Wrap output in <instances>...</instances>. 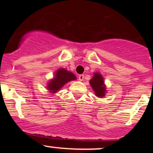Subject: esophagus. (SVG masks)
Instances as JSON below:
<instances>
[{
	"label": "esophagus",
	"instance_id": "esophagus-1",
	"mask_svg": "<svg viewBox=\"0 0 153 153\" xmlns=\"http://www.w3.org/2000/svg\"><path fill=\"white\" fill-rule=\"evenodd\" d=\"M78 79L79 80H80V81H82V80H83L84 79V75H80L78 76Z\"/></svg>",
	"mask_w": 153,
	"mask_h": 153
}]
</instances>
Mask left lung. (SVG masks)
I'll return each mask as SVG.
<instances>
[{"label":"left lung","mask_w":153,"mask_h":153,"mask_svg":"<svg viewBox=\"0 0 153 153\" xmlns=\"http://www.w3.org/2000/svg\"><path fill=\"white\" fill-rule=\"evenodd\" d=\"M90 84L95 91L96 96L99 98H103L105 96L106 88H105L104 82H103V77L101 76V74L98 73H95L94 76L90 80Z\"/></svg>","instance_id":"obj_1"}]
</instances>
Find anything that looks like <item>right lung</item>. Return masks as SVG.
<instances>
[{"mask_svg": "<svg viewBox=\"0 0 153 153\" xmlns=\"http://www.w3.org/2000/svg\"><path fill=\"white\" fill-rule=\"evenodd\" d=\"M75 79L76 77L71 72H68L65 69H59L56 72L54 78L49 82L47 88L52 93H56L67 82Z\"/></svg>", "mask_w": 153, "mask_h": 153, "instance_id": "obj_1", "label": "right lung"}]
</instances>
